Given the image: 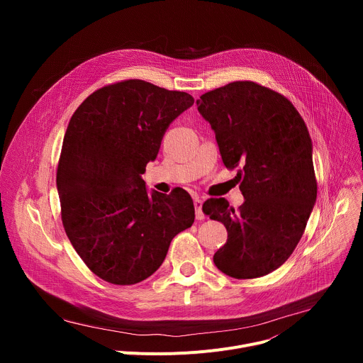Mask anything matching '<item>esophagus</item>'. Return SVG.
Segmentation results:
<instances>
[{"label": "esophagus", "instance_id": "34e87169", "mask_svg": "<svg viewBox=\"0 0 363 363\" xmlns=\"http://www.w3.org/2000/svg\"><path fill=\"white\" fill-rule=\"evenodd\" d=\"M202 199L199 196H195L194 198V206H195V216H196V220H203L205 218V214L202 213Z\"/></svg>", "mask_w": 363, "mask_h": 363}]
</instances>
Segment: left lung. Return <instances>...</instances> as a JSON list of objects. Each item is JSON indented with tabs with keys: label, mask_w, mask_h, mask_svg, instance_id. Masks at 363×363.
<instances>
[{
	"label": "left lung",
	"mask_w": 363,
	"mask_h": 363,
	"mask_svg": "<svg viewBox=\"0 0 363 363\" xmlns=\"http://www.w3.org/2000/svg\"><path fill=\"white\" fill-rule=\"evenodd\" d=\"M198 112L211 125L227 168L237 174L244 202L205 201L227 242L214 254L218 270L255 279L279 269L298 244L313 211L318 184L307 126L284 96L254 82H234L202 94Z\"/></svg>",
	"instance_id": "obj_1"
}]
</instances>
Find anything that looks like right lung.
<instances>
[{
    "label": "right lung",
    "mask_w": 363,
    "mask_h": 363,
    "mask_svg": "<svg viewBox=\"0 0 363 363\" xmlns=\"http://www.w3.org/2000/svg\"><path fill=\"white\" fill-rule=\"evenodd\" d=\"M192 105L185 91L125 80L91 93L69 122L57 167L62 221L82 260L105 281L147 279L194 223L186 191L149 194L142 179L169 125Z\"/></svg>",
    "instance_id": "add662e5"
}]
</instances>
